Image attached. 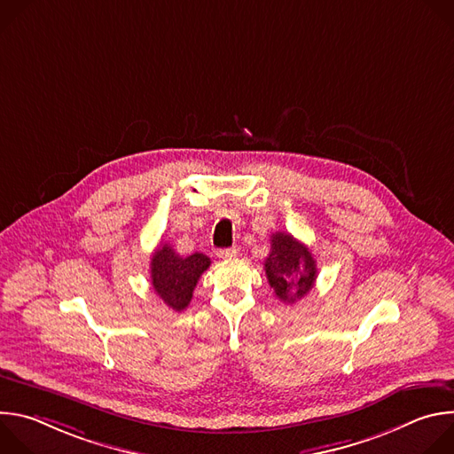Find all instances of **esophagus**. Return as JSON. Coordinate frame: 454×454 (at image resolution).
Listing matches in <instances>:
<instances>
[{"mask_svg": "<svg viewBox=\"0 0 454 454\" xmlns=\"http://www.w3.org/2000/svg\"><path fill=\"white\" fill-rule=\"evenodd\" d=\"M237 253H239L237 247H224V249H219V251H217V256L223 258V261H230V258L237 256Z\"/></svg>", "mask_w": 454, "mask_h": 454, "instance_id": "1", "label": "esophagus"}]
</instances>
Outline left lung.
<instances>
[{
  "label": "left lung",
  "mask_w": 454,
  "mask_h": 454,
  "mask_svg": "<svg viewBox=\"0 0 454 454\" xmlns=\"http://www.w3.org/2000/svg\"><path fill=\"white\" fill-rule=\"evenodd\" d=\"M264 270L270 286L284 303L301 300L314 287L317 275L310 249L282 231L271 235V251Z\"/></svg>",
  "instance_id": "left-lung-1"
}]
</instances>
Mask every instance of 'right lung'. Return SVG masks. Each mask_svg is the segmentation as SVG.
<instances>
[{
  "mask_svg": "<svg viewBox=\"0 0 454 454\" xmlns=\"http://www.w3.org/2000/svg\"><path fill=\"white\" fill-rule=\"evenodd\" d=\"M210 258L203 253L181 256L167 242L153 253L151 284L154 293L172 310L181 312L188 307L193 289L201 275L210 268Z\"/></svg>",
  "mask_w": 454,
  "mask_h": 454,
  "instance_id": "1",
  "label": "right lung"
}]
</instances>
